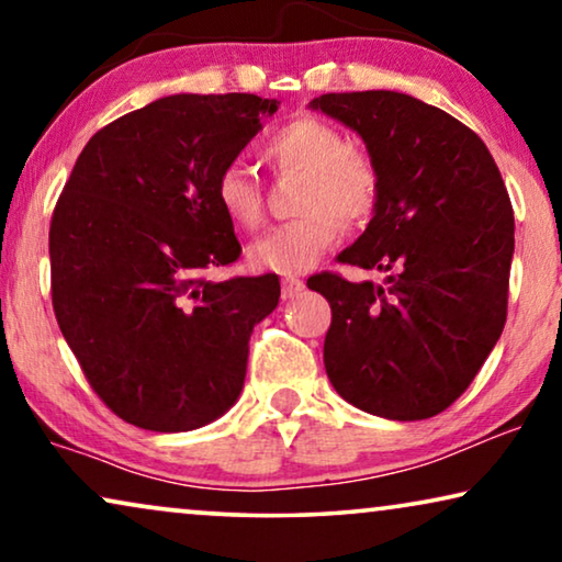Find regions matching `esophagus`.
<instances>
[{"mask_svg":"<svg viewBox=\"0 0 562 562\" xmlns=\"http://www.w3.org/2000/svg\"><path fill=\"white\" fill-rule=\"evenodd\" d=\"M304 291V281L294 279V276H283L281 279V294L283 299H294Z\"/></svg>","mask_w":562,"mask_h":562,"instance_id":"1","label":"esophagus"}]
</instances>
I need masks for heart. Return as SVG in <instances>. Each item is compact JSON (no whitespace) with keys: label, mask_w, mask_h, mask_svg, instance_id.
<instances>
[{"label":"heart","mask_w":562,"mask_h":562,"mask_svg":"<svg viewBox=\"0 0 562 562\" xmlns=\"http://www.w3.org/2000/svg\"><path fill=\"white\" fill-rule=\"evenodd\" d=\"M263 158L279 171L304 173L296 204L302 217L250 245L248 260L256 271L281 276L310 271L340 240L342 222L363 225L375 212L381 179L373 160L352 150L348 137L325 120L286 122L263 143ZM214 199L235 227L256 229L263 222L260 183L240 160L220 168Z\"/></svg>","instance_id":"1"}]
</instances>
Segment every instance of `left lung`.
Listing matches in <instances>:
<instances>
[{
    "instance_id": "8db88e82",
    "label": "left lung",
    "mask_w": 562,
    "mask_h": 562,
    "mask_svg": "<svg viewBox=\"0 0 562 562\" xmlns=\"http://www.w3.org/2000/svg\"><path fill=\"white\" fill-rule=\"evenodd\" d=\"M310 110L360 135L381 179L371 222L337 260L383 281H306L333 306L327 379L375 417H435L471 386L506 322L514 212L502 173L471 127L409 94H322Z\"/></svg>"
}]
</instances>
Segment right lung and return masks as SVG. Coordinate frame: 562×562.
Listing matches in <instances>:
<instances>
[{"label": "right lung", "mask_w": 562, "mask_h": 562, "mask_svg": "<svg viewBox=\"0 0 562 562\" xmlns=\"http://www.w3.org/2000/svg\"><path fill=\"white\" fill-rule=\"evenodd\" d=\"M279 104L156 99L99 130L66 181L50 222L53 310L91 389L130 425L189 432L240 396L252 327L281 283L202 279L240 256L214 179Z\"/></svg>", "instance_id": "right-lung-1"}]
</instances>
